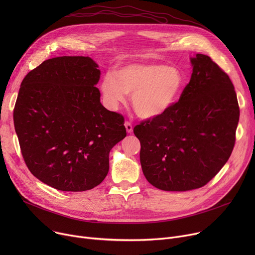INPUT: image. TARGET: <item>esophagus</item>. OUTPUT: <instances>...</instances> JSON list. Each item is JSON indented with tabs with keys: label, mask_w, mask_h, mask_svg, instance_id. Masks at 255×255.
<instances>
[{
	"label": "esophagus",
	"mask_w": 255,
	"mask_h": 255,
	"mask_svg": "<svg viewBox=\"0 0 255 255\" xmlns=\"http://www.w3.org/2000/svg\"><path fill=\"white\" fill-rule=\"evenodd\" d=\"M125 128H126V131L128 132V133H132V131H133V128H132V125H131V123H129V122H125Z\"/></svg>",
	"instance_id": "34e87169"
}]
</instances>
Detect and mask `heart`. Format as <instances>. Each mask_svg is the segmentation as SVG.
<instances>
[{
  "instance_id": "1",
  "label": "heart",
  "mask_w": 255,
  "mask_h": 255,
  "mask_svg": "<svg viewBox=\"0 0 255 255\" xmlns=\"http://www.w3.org/2000/svg\"><path fill=\"white\" fill-rule=\"evenodd\" d=\"M185 77L176 66L160 63H133L105 74L99 84L104 105L117 112L131 94L136 115L154 120L167 113L179 99Z\"/></svg>"
}]
</instances>
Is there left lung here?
<instances>
[{"instance_id": "left-lung-1", "label": "left lung", "mask_w": 255, "mask_h": 255, "mask_svg": "<svg viewBox=\"0 0 255 255\" xmlns=\"http://www.w3.org/2000/svg\"><path fill=\"white\" fill-rule=\"evenodd\" d=\"M192 74L179 102L133 129L150 184L164 191L200 188L229 160L240 110L234 85L210 57L190 58Z\"/></svg>"}]
</instances>
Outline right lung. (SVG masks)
<instances>
[{"mask_svg": "<svg viewBox=\"0 0 255 255\" xmlns=\"http://www.w3.org/2000/svg\"><path fill=\"white\" fill-rule=\"evenodd\" d=\"M90 57L44 61L23 78L13 121L24 162L33 175L61 191L98 186L110 152L126 136L124 118L107 111Z\"/></svg>", "mask_w": 255, "mask_h": 255, "instance_id": "right-lung-1", "label": "right lung"}]
</instances>
